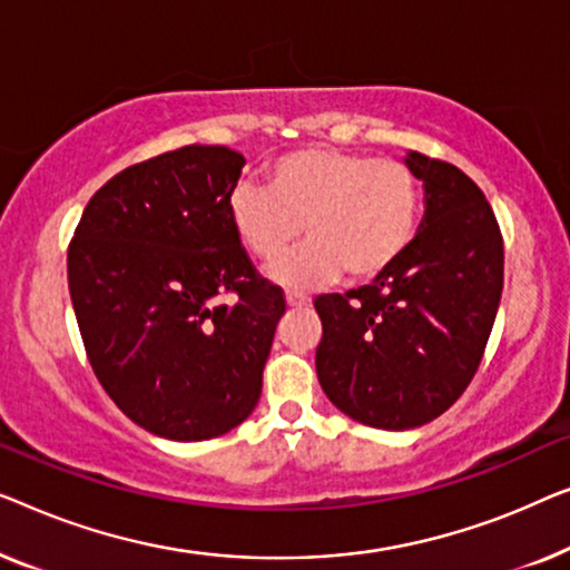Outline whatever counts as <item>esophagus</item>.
<instances>
[{
	"label": "esophagus",
	"instance_id": "esophagus-1",
	"mask_svg": "<svg viewBox=\"0 0 570 570\" xmlns=\"http://www.w3.org/2000/svg\"><path fill=\"white\" fill-rule=\"evenodd\" d=\"M286 304L292 309H302V307H307V304H309V296H304L299 292H286Z\"/></svg>",
	"mask_w": 570,
	"mask_h": 570
}]
</instances>
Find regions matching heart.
Instances as JSON below:
<instances>
[{
  "instance_id": "obj_1",
  "label": "heart",
  "mask_w": 570,
  "mask_h": 570,
  "mask_svg": "<svg viewBox=\"0 0 570 570\" xmlns=\"http://www.w3.org/2000/svg\"><path fill=\"white\" fill-rule=\"evenodd\" d=\"M421 180L411 165L335 147H302L266 167V188L237 186L229 227L255 261L271 263L302 235L309 243L268 276L304 288L338 278L372 282L411 247L421 219Z\"/></svg>"
}]
</instances>
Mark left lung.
<instances>
[{"mask_svg":"<svg viewBox=\"0 0 570 570\" xmlns=\"http://www.w3.org/2000/svg\"><path fill=\"white\" fill-rule=\"evenodd\" d=\"M423 219L387 274L323 294L315 364L331 403L364 426L407 431L462 395L491 335L503 288V239L483 190L454 165L407 151Z\"/></svg>","mask_w":570,"mask_h":570,"instance_id":"left-lung-1","label":"left lung"}]
</instances>
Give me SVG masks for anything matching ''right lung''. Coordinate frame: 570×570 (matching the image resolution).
Wrapping results in <instances>:
<instances>
[{
	"label": "right lung",
	"mask_w": 570,
	"mask_h": 570,
	"mask_svg": "<svg viewBox=\"0 0 570 570\" xmlns=\"http://www.w3.org/2000/svg\"><path fill=\"white\" fill-rule=\"evenodd\" d=\"M243 167L239 151L202 144L126 167L69 245L95 376L136 426L173 442L222 436L253 413L286 309L229 227ZM224 293L236 302L222 305Z\"/></svg>",
	"instance_id": "obj_1"
}]
</instances>
